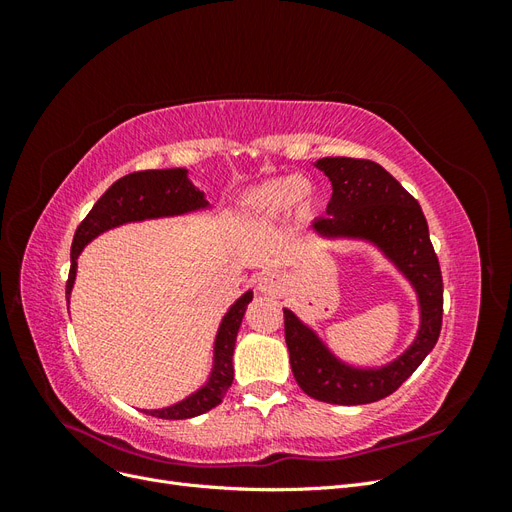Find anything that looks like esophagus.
<instances>
[{
	"label": "esophagus",
	"mask_w": 512,
	"mask_h": 512,
	"mask_svg": "<svg viewBox=\"0 0 512 512\" xmlns=\"http://www.w3.org/2000/svg\"><path fill=\"white\" fill-rule=\"evenodd\" d=\"M284 288H286V282L280 273L267 271L258 277V290L262 294H269V297H277V294L284 292Z\"/></svg>",
	"instance_id": "obj_1"
}]
</instances>
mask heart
<instances>
[{"label": "heart", "instance_id": "b5f03b06", "mask_svg": "<svg viewBox=\"0 0 512 512\" xmlns=\"http://www.w3.org/2000/svg\"><path fill=\"white\" fill-rule=\"evenodd\" d=\"M316 200L314 185L307 179L284 175L260 183L258 188L247 192L241 198V209L247 218L267 220L277 213L286 211L290 205L299 211H309Z\"/></svg>", "mask_w": 512, "mask_h": 512}]
</instances>
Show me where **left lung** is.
<instances>
[{"label": "left lung", "instance_id": "left-lung-1", "mask_svg": "<svg viewBox=\"0 0 512 512\" xmlns=\"http://www.w3.org/2000/svg\"><path fill=\"white\" fill-rule=\"evenodd\" d=\"M316 166L329 177L333 196L327 218L312 222L324 239H361L374 243L414 286L421 327L412 346L382 367H354L327 348L290 309L284 333L290 367L301 389L337 406L371 404L395 393L436 346L442 329V273L429 241L427 220L416 198L371 160L322 158Z\"/></svg>", "mask_w": 512, "mask_h": 512}]
</instances>
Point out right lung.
<instances>
[{"mask_svg":"<svg viewBox=\"0 0 512 512\" xmlns=\"http://www.w3.org/2000/svg\"><path fill=\"white\" fill-rule=\"evenodd\" d=\"M209 203L205 192L194 188L188 179L185 168H164V170H141V173H130L117 179L108 188L87 213V218L79 224L74 232L72 250H70V275L66 284V297L70 303V292L76 280V258L83 252V247L94 241L102 232L143 220L156 218H173L198 209H207ZM252 290H247L230 305L226 316L220 322L218 335H215L213 346V367L209 380L200 386L196 393L185 397L177 404L160 408V410H143L149 416L166 418V421H183L198 414H205L211 408L222 404L224 395L228 393L235 369H232V352H235L237 333L245 309L252 301Z\"/></svg>","mask_w":512,"mask_h":512,"instance_id":"obj_1","label":"right lung"}]
</instances>
